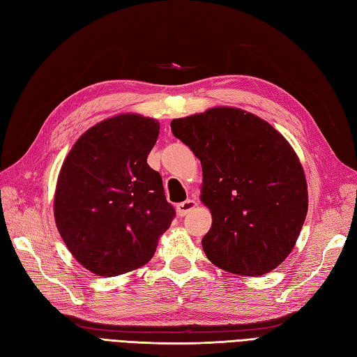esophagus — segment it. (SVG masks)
I'll list each match as a JSON object with an SVG mask.
<instances>
[{"label": "esophagus", "mask_w": 357, "mask_h": 357, "mask_svg": "<svg viewBox=\"0 0 357 357\" xmlns=\"http://www.w3.org/2000/svg\"><path fill=\"white\" fill-rule=\"evenodd\" d=\"M197 204H196V200H193V199H187L185 202H181V204H178L176 205V211H178V214L181 215V217H184V215H187L191 209H193L195 206H196Z\"/></svg>", "instance_id": "34e87169"}]
</instances>
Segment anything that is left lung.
Masks as SVG:
<instances>
[{
    "mask_svg": "<svg viewBox=\"0 0 357 357\" xmlns=\"http://www.w3.org/2000/svg\"><path fill=\"white\" fill-rule=\"evenodd\" d=\"M173 135L200 160L202 202L213 215L202 238L214 266L261 276L285 261L307 213V185L294 149L274 128L240 108L173 119Z\"/></svg>",
    "mask_w": 357,
    "mask_h": 357,
    "instance_id": "8db88e82",
    "label": "left lung"
}]
</instances>
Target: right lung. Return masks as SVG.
Listing matches in <instances>:
<instances>
[{
  "mask_svg": "<svg viewBox=\"0 0 357 357\" xmlns=\"http://www.w3.org/2000/svg\"><path fill=\"white\" fill-rule=\"evenodd\" d=\"M160 123L140 114L105 119L63 162L54 217L74 258L98 276L140 268L175 217L161 175L149 167Z\"/></svg>",
  "mask_w": 357,
  "mask_h": 357,
  "instance_id": "1",
  "label": "right lung"
}]
</instances>
